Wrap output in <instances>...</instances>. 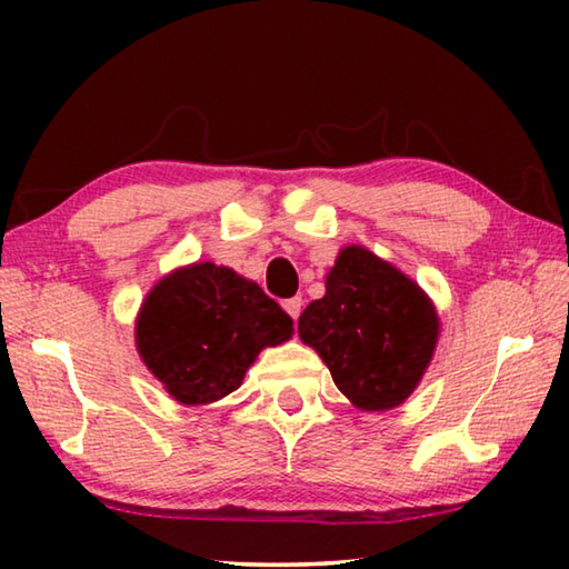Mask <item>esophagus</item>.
<instances>
[{
  "label": "esophagus",
  "mask_w": 569,
  "mask_h": 569,
  "mask_svg": "<svg viewBox=\"0 0 569 569\" xmlns=\"http://www.w3.org/2000/svg\"><path fill=\"white\" fill-rule=\"evenodd\" d=\"M283 308H286V313L291 316V319L296 321L298 316H301V308H303V301H301V296H293V298H286L283 301Z\"/></svg>",
  "instance_id": "obj_1"
}]
</instances>
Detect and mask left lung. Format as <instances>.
Listing matches in <instances>:
<instances>
[{
  "mask_svg": "<svg viewBox=\"0 0 569 569\" xmlns=\"http://www.w3.org/2000/svg\"><path fill=\"white\" fill-rule=\"evenodd\" d=\"M437 333L435 306L421 288L361 246L341 250L326 276V296L298 319L301 341L366 411L399 407L417 389Z\"/></svg>",
  "mask_w": 569,
  "mask_h": 569,
  "instance_id": "left-lung-1",
  "label": "left lung"
}]
</instances>
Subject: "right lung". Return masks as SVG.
I'll return each instance as SVG.
<instances>
[{"label":"right lung","mask_w":569,"mask_h":569,"mask_svg":"<svg viewBox=\"0 0 569 569\" xmlns=\"http://www.w3.org/2000/svg\"><path fill=\"white\" fill-rule=\"evenodd\" d=\"M293 321L263 288L226 266L196 263L152 288L138 319V351L180 403L236 391L263 346L291 339Z\"/></svg>","instance_id":"obj_1"}]
</instances>
